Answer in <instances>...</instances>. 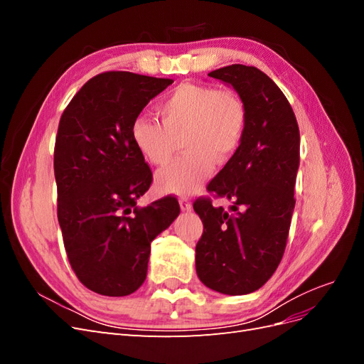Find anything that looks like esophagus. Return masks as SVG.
Returning a JSON list of instances; mask_svg holds the SVG:
<instances>
[{"instance_id":"obj_1","label":"esophagus","mask_w":364,"mask_h":364,"mask_svg":"<svg viewBox=\"0 0 364 364\" xmlns=\"http://www.w3.org/2000/svg\"><path fill=\"white\" fill-rule=\"evenodd\" d=\"M179 203H181L182 211H191L193 205H191L190 199H188V197H186V196H182V197H181V199H179Z\"/></svg>"}]
</instances>
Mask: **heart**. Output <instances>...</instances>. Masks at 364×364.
<instances>
[{
	"mask_svg": "<svg viewBox=\"0 0 364 364\" xmlns=\"http://www.w3.org/2000/svg\"><path fill=\"white\" fill-rule=\"evenodd\" d=\"M162 123L138 117L130 136L146 161L164 167L176 151L178 141L183 156L162 170L156 178L161 193L190 194L200 188L213 173L215 159L226 162L235 155L247 129V106L232 90L182 83L159 106Z\"/></svg>",
	"mask_w": 364,
	"mask_h": 364,
	"instance_id": "obj_1",
	"label": "heart"
}]
</instances>
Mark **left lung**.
<instances>
[{
  "instance_id": "obj_1",
  "label": "left lung",
  "mask_w": 364,
  "mask_h": 364,
  "mask_svg": "<svg viewBox=\"0 0 364 364\" xmlns=\"http://www.w3.org/2000/svg\"><path fill=\"white\" fill-rule=\"evenodd\" d=\"M234 86L247 106V129L235 155L206 190L232 200V213L209 196L193 203L203 223L196 272L208 289L247 294L278 269L287 246L299 167V127L287 97L267 74L234 63L208 74Z\"/></svg>"
}]
</instances>
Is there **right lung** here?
Returning <instances> with one entry per match:
<instances>
[{
    "label": "right lung",
    "instance_id": "obj_1",
    "mask_svg": "<svg viewBox=\"0 0 364 364\" xmlns=\"http://www.w3.org/2000/svg\"><path fill=\"white\" fill-rule=\"evenodd\" d=\"M171 79L94 75L65 107L54 144L58 220L75 277L98 294L127 296L147 277L151 241L179 215L174 196L136 206L153 173L130 126Z\"/></svg>",
    "mask_w": 364,
    "mask_h": 364
}]
</instances>
